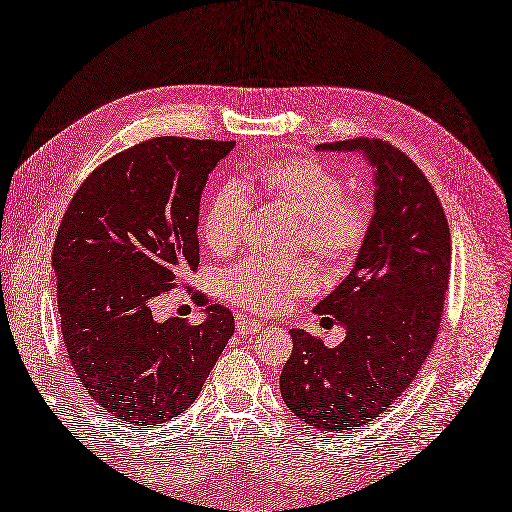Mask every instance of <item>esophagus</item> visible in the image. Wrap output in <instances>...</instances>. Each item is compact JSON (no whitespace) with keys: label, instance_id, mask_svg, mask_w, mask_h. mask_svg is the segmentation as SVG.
<instances>
[{"label":"esophagus","instance_id":"34e87169","mask_svg":"<svg viewBox=\"0 0 512 512\" xmlns=\"http://www.w3.org/2000/svg\"><path fill=\"white\" fill-rule=\"evenodd\" d=\"M264 328V324L260 320H250L245 315H237V332L241 337H252V334L260 332Z\"/></svg>","mask_w":512,"mask_h":512}]
</instances>
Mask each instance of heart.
I'll list each match as a JSON object with an SVG mask.
<instances>
[{
  "label": "heart",
  "mask_w": 512,
  "mask_h": 512,
  "mask_svg": "<svg viewBox=\"0 0 512 512\" xmlns=\"http://www.w3.org/2000/svg\"><path fill=\"white\" fill-rule=\"evenodd\" d=\"M239 190H250L271 207L301 220L298 231L305 250L332 269L347 267L358 256L368 233V211L343 197L339 175L315 158H284L262 165ZM245 201L226 188L207 203L201 216V237L211 252H233L245 220ZM315 275L307 262L248 260L224 277L228 301L256 313H279L294 298L311 294Z\"/></svg>",
  "instance_id": "b5f03b06"
}]
</instances>
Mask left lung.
Wrapping results in <instances>:
<instances>
[{
  "mask_svg": "<svg viewBox=\"0 0 512 512\" xmlns=\"http://www.w3.org/2000/svg\"><path fill=\"white\" fill-rule=\"evenodd\" d=\"M315 150L362 154L375 205L354 269L313 309L345 328L343 343L324 347L292 328L279 390L305 424L343 432L379 417L428 358L443 320L451 233L434 188L404 152L368 137Z\"/></svg>",
  "mask_w": 512,
  "mask_h": 512,
  "instance_id": "1",
  "label": "left lung"
}]
</instances>
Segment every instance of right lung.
<instances>
[{"mask_svg":"<svg viewBox=\"0 0 512 512\" xmlns=\"http://www.w3.org/2000/svg\"><path fill=\"white\" fill-rule=\"evenodd\" d=\"M235 142L156 137L112 156L78 188L52 250L61 332L86 392L122 426L184 413L235 332L233 313L154 320L156 296L199 267V207Z\"/></svg>","mask_w":512,"mask_h":512,"instance_id":"obj_1","label":"right lung"}]
</instances>
